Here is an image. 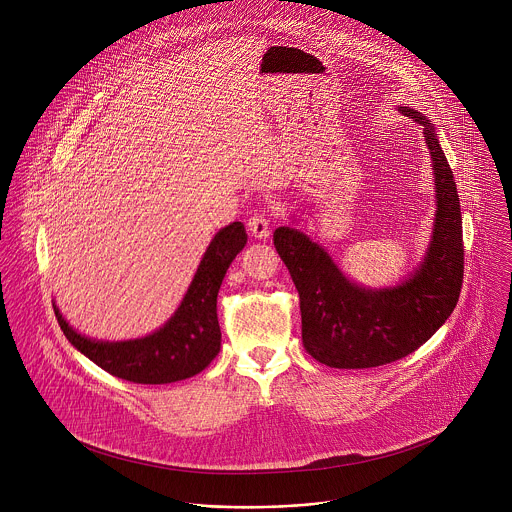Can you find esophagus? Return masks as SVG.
I'll list each match as a JSON object with an SVG mask.
<instances>
[{
	"label": "esophagus",
	"mask_w": 512,
	"mask_h": 512,
	"mask_svg": "<svg viewBox=\"0 0 512 512\" xmlns=\"http://www.w3.org/2000/svg\"><path fill=\"white\" fill-rule=\"evenodd\" d=\"M248 230L254 238H268L270 236V219L264 215V213H254L250 219H248Z\"/></svg>",
	"instance_id": "obj_1"
}]
</instances>
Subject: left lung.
Instances as JSON below:
<instances>
[{
    "instance_id": "1",
    "label": "left lung",
    "mask_w": 512,
    "mask_h": 512,
    "mask_svg": "<svg viewBox=\"0 0 512 512\" xmlns=\"http://www.w3.org/2000/svg\"><path fill=\"white\" fill-rule=\"evenodd\" d=\"M400 112L424 126L438 193L430 250L408 282L363 290L303 232L290 226L274 232V246L299 293L303 347L331 368H370L408 357L445 323L461 292L463 226L453 171L430 122L416 110L402 106Z\"/></svg>"
}]
</instances>
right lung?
I'll return each instance as SVG.
<instances>
[{"mask_svg": "<svg viewBox=\"0 0 512 512\" xmlns=\"http://www.w3.org/2000/svg\"><path fill=\"white\" fill-rule=\"evenodd\" d=\"M248 240L242 222L224 226L207 248L201 266L175 315L153 335L100 343L78 335L55 305L65 337L92 363L112 376L136 384H167L199 374L219 355L220 327L217 295L222 278Z\"/></svg>", "mask_w": 512, "mask_h": 512, "instance_id": "right-lung-1", "label": "right lung"}]
</instances>
